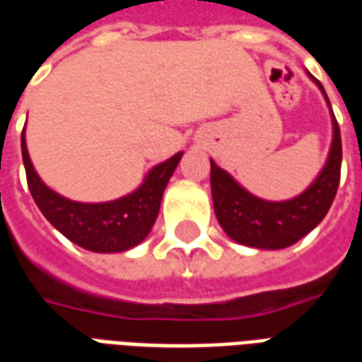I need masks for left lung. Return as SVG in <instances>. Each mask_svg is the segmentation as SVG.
<instances>
[{
    "instance_id": "1",
    "label": "left lung",
    "mask_w": 362,
    "mask_h": 362,
    "mask_svg": "<svg viewBox=\"0 0 362 362\" xmlns=\"http://www.w3.org/2000/svg\"><path fill=\"white\" fill-rule=\"evenodd\" d=\"M308 77L324 95L332 114V145L322 170L303 194L283 202L262 199L250 194L227 170H223L215 165V160H211L215 217L219 221L221 228L235 243L259 250H281L293 246L308 235L312 228L318 227L329 211L341 173V135L322 83L310 74Z\"/></svg>"
}]
</instances>
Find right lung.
Returning a JSON list of instances; mask_svg holds the SVG:
<instances>
[{"label":"right lung","instance_id":"right-lung-1","mask_svg":"<svg viewBox=\"0 0 362 362\" xmlns=\"http://www.w3.org/2000/svg\"><path fill=\"white\" fill-rule=\"evenodd\" d=\"M21 151L28 189L44 217L71 243L96 254L132 250L147 238L157 221L166 184L184 155L180 151L165 163L153 166L141 184L126 196L112 202L85 204L64 197L44 184L28 155L25 129L21 135Z\"/></svg>","mask_w":362,"mask_h":362}]
</instances>
